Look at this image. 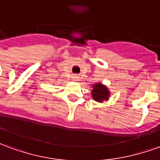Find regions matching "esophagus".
<instances>
[{
    "mask_svg": "<svg viewBox=\"0 0 160 160\" xmlns=\"http://www.w3.org/2000/svg\"><path fill=\"white\" fill-rule=\"evenodd\" d=\"M78 78H79V77L77 76V75H73V80H74V81H77V80H78Z\"/></svg>",
    "mask_w": 160,
    "mask_h": 160,
    "instance_id": "obj_1",
    "label": "esophagus"
}]
</instances>
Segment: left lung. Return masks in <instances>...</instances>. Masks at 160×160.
<instances>
[{
    "instance_id": "obj_1",
    "label": "left lung",
    "mask_w": 160,
    "mask_h": 160,
    "mask_svg": "<svg viewBox=\"0 0 160 160\" xmlns=\"http://www.w3.org/2000/svg\"><path fill=\"white\" fill-rule=\"evenodd\" d=\"M111 92L106 86L101 83H96L92 85V97L93 100L96 102L102 103L104 100L107 101L110 98Z\"/></svg>"
}]
</instances>
